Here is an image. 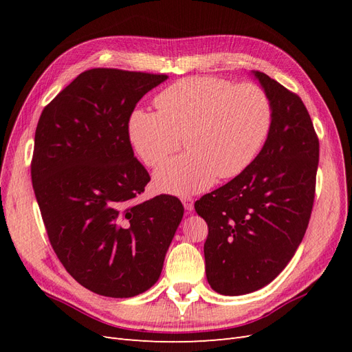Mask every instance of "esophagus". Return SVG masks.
Returning a JSON list of instances; mask_svg holds the SVG:
<instances>
[{
	"label": "esophagus",
	"mask_w": 352,
	"mask_h": 352,
	"mask_svg": "<svg viewBox=\"0 0 352 352\" xmlns=\"http://www.w3.org/2000/svg\"><path fill=\"white\" fill-rule=\"evenodd\" d=\"M184 207L186 211H192L194 210V198L192 197H182Z\"/></svg>",
	"instance_id": "1"
}]
</instances>
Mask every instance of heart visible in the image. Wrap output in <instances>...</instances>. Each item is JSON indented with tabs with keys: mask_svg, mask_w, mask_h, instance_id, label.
<instances>
[{
	"mask_svg": "<svg viewBox=\"0 0 352 352\" xmlns=\"http://www.w3.org/2000/svg\"><path fill=\"white\" fill-rule=\"evenodd\" d=\"M154 104L157 111H133L129 138L142 162L155 167L185 136L189 151L167 160L154 176L160 190L176 195L243 173L261 153L273 123V105L261 87L217 76L180 79Z\"/></svg>",
	"mask_w": 352,
	"mask_h": 352,
	"instance_id": "obj_1",
	"label": "heart"
}]
</instances>
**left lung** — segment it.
<instances>
[{"instance_id": "obj_1", "label": "left lung", "mask_w": 352, "mask_h": 352, "mask_svg": "<svg viewBox=\"0 0 352 352\" xmlns=\"http://www.w3.org/2000/svg\"><path fill=\"white\" fill-rule=\"evenodd\" d=\"M273 105V123L255 162L202 195L195 210L208 225L204 243L210 286L243 295L270 283L291 261L310 221L318 138L302 100L254 72Z\"/></svg>"}]
</instances>
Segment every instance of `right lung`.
<instances>
[{"instance_id":"right-lung-1","label":"right lung","mask_w":352,"mask_h":352,"mask_svg":"<svg viewBox=\"0 0 352 352\" xmlns=\"http://www.w3.org/2000/svg\"><path fill=\"white\" fill-rule=\"evenodd\" d=\"M167 74L91 69L42 110L30 176L52 250L87 289L131 298L158 280L184 217L173 195L140 202L151 177L133 155L131 116Z\"/></svg>"}]
</instances>
